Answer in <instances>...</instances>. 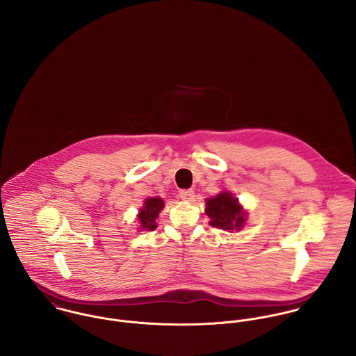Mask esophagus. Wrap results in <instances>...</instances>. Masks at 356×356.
<instances>
[{
    "label": "esophagus",
    "instance_id": "obj_1",
    "mask_svg": "<svg viewBox=\"0 0 356 356\" xmlns=\"http://www.w3.org/2000/svg\"><path fill=\"white\" fill-rule=\"evenodd\" d=\"M179 196L182 200H186V202H192L195 199V192L192 189H184L179 192Z\"/></svg>",
    "mask_w": 356,
    "mask_h": 356
}]
</instances>
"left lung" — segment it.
Instances as JSON below:
<instances>
[{
	"label": "left lung",
	"mask_w": 356,
	"mask_h": 356,
	"mask_svg": "<svg viewBox=\"0 0 356 356\" xmlns=\"http://www.w3.org/2000/svg\"><path fill=\"white\" fill-rule=\"evenodd\" d=\"M205 213L208 215L209 225L212 227L223 230H240L245 222V213L243 212L238 199L229 192H222L216 197L205 200Z\"/></svg>",
	"instance_id": "obj_1"
}]
</instances>
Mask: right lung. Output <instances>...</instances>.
Segmentation results:
<instances>
[{
  "label": "right lung",
  "instance_id": "1",
  "mask_svg": "<svg viewBox=\"0 0 356 356\" xmlns=\"http://www.w3.org/2000/svg\"><path fill=\"white\" fill-rule=\"evenodd\" d=\"M163 207H164V203L159 197H151L145 202L144 208H141V212L138 215L143 229H145V230H154L156 229V226H157L156 225V218L159 216V212L161 211Z\"/></svg>",
  "mask_w": 356,
  "mask_h": 356
}]
</instances>
